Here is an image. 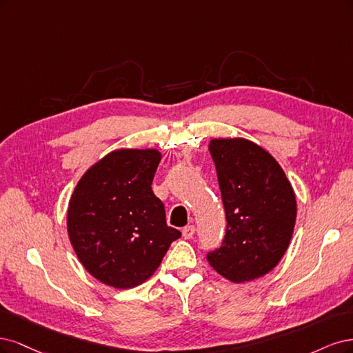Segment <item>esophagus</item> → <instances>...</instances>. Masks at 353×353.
Segmentation results:
<instances>
[{"label": "esophagus", "mask_w": 353, "mask_h": 353, "mask_svg": "<svg viewBox=\"0 0 353 353\" xmlns=\"http://www.w3.org/2000/svg\"><path fill=\"white\" fill-rule=\"evenodd\" d=\"M195 225L193 224H190V225H186L183 230H181V233H183V237L185 239H192L193 237V234H195Z\"/></svg>", "instance_id": "34e87169"}]
</instances>
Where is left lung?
Here are the masks:
<instances>
[{"mask_svg": "<svg viewBox=\"0 0 353 353\" xmlns=\"http://www.w3.org/2000/svg\"><path fill=\"white\" fill-rule=\"evenodd\" d=\"M225 211V234L207 254L210 265L234 283L263 277L274 268L290 243L296 199L279 163L246 139H212Z\"/></svg>", "mask_w": 353, "mask_h": 353, "instance_id": "1", "label": "left lung"}]
</instances>
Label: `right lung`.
<instances>
[{"mask_svg":"<svg viewBox=\"0 0 353 353\" xmlns=\"http://www.w3.org/2000/svg\"><path fill=\"white\" fill-rule=\"evenodd\" d=\"M161 155L112 151L90 167L73 192L67 230L82 265L97 280L130 289L150 279L181 233L165 223L152 192Z\"/></svg>","mask_w":353,"mask_h":353,"instance_id":"right-lung-1","label":"right lung"}]
</instances>
